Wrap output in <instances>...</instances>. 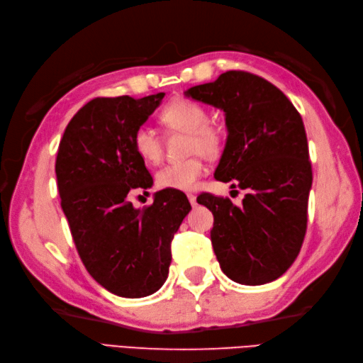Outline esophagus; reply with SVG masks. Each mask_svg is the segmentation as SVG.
Masks as SVG:
<instances>
[{
    "instance_id": "34e87169",
    "label": "esophagus",
    "mask_w": 363,
    "mask_h": 363,
    "mask_svg": "<svg viewBox=\"0 0 363 363\" xmlns=\"http://www.w3.org/2000/svg\"><path fill=\"white\" fill-rule=\"evenodd\" d=\"M188 199H189V203L192 206H196V196L194 194H188Z\"/></svg>"
}]
</instances>
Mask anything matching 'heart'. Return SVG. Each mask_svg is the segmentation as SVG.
Here are the masks:
<instances>
[{
  "label": "heart",
  "instance_id": "heart-1",
  "mask_svg": "<svg viewBox=\"0 0 363 363\" xmlns=\"http://www.w3.org/2000/svg\"><path fill=\"white\" fill-rule=\"evenodd\" d=\"M207 121L204 107L188 98H175L160 112V123L164 127L189 133V152L201 151L212 155L218 150L219 135L215 128L207 125ZM131 145L145 163H157L162 159V140L148 125H139L135 130ZM204 172L206 163L199 152L192 157L164 164L156 174V183L162 189L192 191Z\"/></svg>",
  "mask_w": 363,
  "mask_h": 363
}]
</instances>
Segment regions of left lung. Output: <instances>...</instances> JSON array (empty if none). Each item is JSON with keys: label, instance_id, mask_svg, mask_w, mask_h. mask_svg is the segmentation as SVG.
<instances>
[{"label": "left lung", "instance_id": "8db88e82", "mask_svg": "<svg viewBox=\"0 0 363 363\" xmlns=\"http://www.w3.org/2000/svg\"><path fill=\"white\" fill-rule=\"evenodd\" d=\"M184 95L224 112L215 179L248 191L240 207L212 194L196 199L213 213L211 239L223 272L248 286L277 280L298 256L307 227L312 164L300 113L276 86L244 71Z\"/></svg>", "mask_w": 363, "mask_h": 363}]
</instances>
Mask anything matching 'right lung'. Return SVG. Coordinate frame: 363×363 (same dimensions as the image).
Segmentation results:
<instances>
[{
  "mask_svg": "<svg viewBox=\"0 0 363 363\" xmlns=\"http://www.w3.org/2000/svg\"><path fill=\"white\" fill-rule=\"evenodd\" d=\"M163 96L91 100L69 121L57 151L60 204L79 256L96 283L124 298L162 288L171 240L191 211L186 195L175 189L156 192L145 208L128 200L133 189L152 186L131 138Z\"/></svg>",
  "mask_w": 363,
  "mask_h": 363,
  "instance_id": "1",
  "label": "right lung"
}]
</instances>
